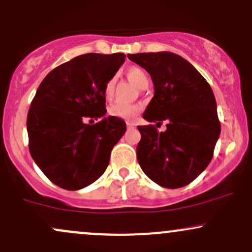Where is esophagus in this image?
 Listing matches in <instances>:
<instances>
[{
  "label": "esophagus",
  "instance_id": "obj_1",
  "mask_svg": "<svg viewBox=\"0 0 252 252\" xmlns=\"http://www.w3.org/2000/svg\"><path fill=\"white\" fill-rule=\"evenodd\" d=\"M126 125H127V128L128 129H131V128H134V123H132V121H127L126 123Z\"/></svg>",
  "mask_w": 252,
  "mask_h": 252
}]
</instances>
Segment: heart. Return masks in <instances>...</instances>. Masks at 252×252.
Masks as SVG:
<instances>
[{
  "label": "heart",
  "mask_w": 252,
  "mask_h": 252,
  "mask_svg": "<svg viewBox=\"0 0 252 252\" xmlns=\"http://www.w3.org/2000/svg\"><path fill=\"white\" fill-rule=\"evenodd\" d=\"M127 78L133 85L137 86L138 88H141L143 86L149 84V75L144 69L139 67H132L127 70ZM114 93V79H111L106 84L105 87V97L107 100H111L113 97ZM141 106L140 105H125V103L117 102L112 105L108 108L109 115L115 118H120L124 120H133L137 115L140 113Z\"/></svg>",
  "instance_id": "b5f03b06"
}]
</instances>
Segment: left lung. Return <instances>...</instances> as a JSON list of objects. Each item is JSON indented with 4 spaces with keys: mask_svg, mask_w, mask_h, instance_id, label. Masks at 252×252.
Masks as SVG:
<instances>
[{
    "mask_svg": "<svg viewBox=\"0 0 252 252\" xmlns=\"http://www.w3.org/2000/svg\"><path fill=\"white\" fill-rule=\"evenodd\" d=\"M127 58L147 70L155 86L143 118L157 126L167 121L165 132L153 125L138 126L139 165L162 188H183L208 167L220 138L214 92L190 62L174 53H138Z\"/></svg>",
    "mask_w": 252,
    "mask_h": 252,
    "instance_id": "1",
    "label": "left lung"
}]
</instances>
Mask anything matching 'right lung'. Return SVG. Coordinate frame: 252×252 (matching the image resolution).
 I'll list each match as a JSON object with an SVG mask.
<instances>
[{
  "label": "right lung",
  "mask_w": 252,
  "mask_h": 252,
  "mask_svg": "<svg viewBox=\"0 0 252 252\" xmlns=\"http://www.w3.org/2000/svg\"><path fill=\"white\" fill-rule=\"evenodd\" d=\"M125 58L123 53L79 55L54 68L38 86L27 117L29 152L47 178L64 190L99 179L126 132L123 119L105 117L106 84ZM86 119L100 121L91 126Z\"/></svg>",
  "instance_id": "obj_1"
}]
</instances>
